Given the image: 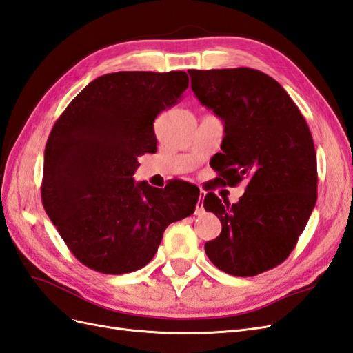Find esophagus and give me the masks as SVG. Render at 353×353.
<instances>
[{
    "label": "esophagus",
    "instance_id": "34e87169",
    "mask_svg": "<svg viewBox=\"0 0 353 353\" xmlns=\"http://www.w3.org/2000/svg\"><path fill=\"white\" fill-rule=\"evenodd\" d=\"M204 195H206V192H204V191L201 190V191H200V196H199V203H196V208H195V215H201L203 212H204V206H203Z\"/></svg>",
    "mask_w": 353,
    "mask_h": 353
}]
</instances>
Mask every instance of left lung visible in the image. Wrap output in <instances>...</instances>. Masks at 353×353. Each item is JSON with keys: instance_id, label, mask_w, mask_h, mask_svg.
I'll return each instance as SVG.
<instances>
[{"instance_id": "left-lung-1", "label": "left lung", "mask_w": 353, "mask_h": 353, "mask_svg": "<svg viewBox=\"0 0 353 353\" xmlns=\"http://www.w3.org/2000/svg\"><path fill=\"white\" fill-rule=\"evenodd\" d=\"M199 101L224 121L218 182L245 194L230 204L214 192L204 209L223 230L204 245L209 260L234 276H254L290 256L317 200L313 137L288 92L266 73L250 69L188 70Z\"/></svg>"}]
</instances>
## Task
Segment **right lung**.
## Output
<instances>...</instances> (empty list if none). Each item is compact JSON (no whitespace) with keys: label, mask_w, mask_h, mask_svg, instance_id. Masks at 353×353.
Listing matches in <instances>:
<instances>
[{"label":"right lung","mask_w":353,"mask_h":353,"mask_svg":"<svg viewBox=\"0 0 353 353\" xmlns=\"http://www.w3.org/2000/svg\"><path fill=\"white\" fill-rule=\"evenodd\" d=\"M190 85L185 72H117L92 81L63 111L45 147L42 201L84 266L120 275L154 257L165 228L194 214L200 190L135 183L157 149L153 121Z\"/></svg>","instance_id":"1"}]
</instances>
